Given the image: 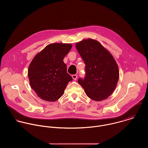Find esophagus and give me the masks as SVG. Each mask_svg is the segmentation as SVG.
<instances>
[{
  "mask_svg": "<svg viewBox=\"0 0 148 148\" xmlns=\"http://www.w3.org/2000/svg\"><path fill=\"white\" fill-rule=\"evenodd\" d=\"M72 77L74 80H76V79L77 78V76L76 75H72Z\"/></svg>",
  "mask_w": 148,
  "mask_h": 148,
  "instance_id": "1",
  "label": "esophagus"
}]
</instances>
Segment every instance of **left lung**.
I'll return each instance as SVG.
<instances>
[{
	"label": "left lung",
	"instance_id": "obj_1",
	"mask_svg": "<svg viewBox=\"0 0 148 148\" xmlns=\"http://www.w3.org/2000/svg\"><path fill=\"white\" fill-rule=\"evenodd\" d=\"M76 48L85 64V77L84 80L79 79V84L90 99H106L116 89L119 79L115 59L100 42L92 39L77 42Z\"/></svg>",
	"mask_w": 148,
	"mask_h": 148
}]
</instances>
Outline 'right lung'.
I'll list each match as a JSON object with an SVG mask.
<instances>
[{
    "label": "right lung",
    "mask_w": 148,
    "mask_h": 148,
    "mask_svg": "<svg viewBox=\"0 0 148 148\" xmlns=\"http://www.w3.org/2000/svg\"><path fill=\"white\" fill-rule=\"evenodd\" d=\"M72 47L69 43L49 44L36 55L29 64V84L43 100L52 102L59 100L69 82L72 80L63 62Z\"/></svg>",
    "instance_id": "right-lung-1"
}]
</instances>
